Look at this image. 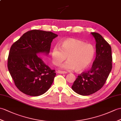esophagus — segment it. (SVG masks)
Masks as SVG:
<instances>
[{"instance_id":"1","label":"esophagus","mask_w":121,"mask_h":121,"mask_svg":"<svg viewBox=\"0 0 121 121\" xmlns=\"http://www.w3.org/2000/svg\"><path fill=\"white\" fill-rule=\"evenodd\" d=\"M57 73H59V74H66L67 73L66 72L62 71H58Z\"/></svg>"}]
</instances>
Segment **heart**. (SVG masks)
Instances as JSON below:
<instances>
[{
    "label": "heart",
    "instance_id": "b5f03b06",
    "mask_svg": "<svg viewBox=\"0 0 121 121\" xmlns=\"http://www.w3.org/2000/svg\"><path fill=\"white\" fill-rule=\"evenodd\" d=\"M95 55V49L93 45L74 38H68L61 43V47H52L51 57L52 62L59 65L66 59L61 67L66 70H74L82 72L91 65Z\"/></svg>",
    "mask_w": 121,
    "mask_h": 121
}]
</instances>
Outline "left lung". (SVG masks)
Segmentation results:
<instances>
[{"mask_svg":"<svg viewBox=\"0 0 121 121\" xmlns=\"http://www.w3.org/2000/svg\"><path fill=\"white\" fill-rule=\"evenodd\" d=\"M91 34L96 41V58L91 69L78 75L72 86L73 90L83 96L93 94L102 88L112 67L110 45L99 33Z\"/></svg>","mask_w":121,"mask_h":121,"instance_id":"1","label":"left lung"}]
</instances>
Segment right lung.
I'll use <instances>...</instances> for the list:
<instances>
[{"mask_svg": "<svg viewBox=\"0 0 121 121\" xmlns=\"http://www.w3.org/2000/svg\"><path fill=\"white\" fill-rule=\"evenodd\" d=\"M57 36L50 31L32 30L11 46L8 68L16 86L25 94L38 96L51 86L55 71L38 56L44 58V55H48L51 43Z\"/></svg>", "mask_w": 121, "mask_h": 121, "instance_id": "obj_1", "label": "right lung"}]
</instances>
